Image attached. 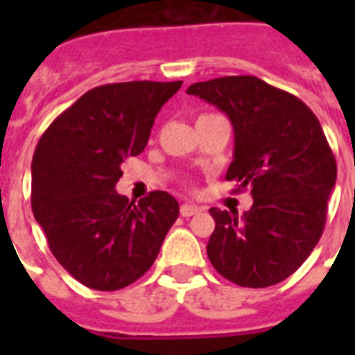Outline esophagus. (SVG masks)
<instances>
[{
	"label": "esophagus",
	"instance_id": "34e87169",
	"mask_svg": "<svg viewBox=\"0 0 355 355\" xmlns=\"http://www.w3.org/2000/svg\"><path fill=\"white\" fill-rule=\"evenodd\" d=\"M199 211H200L199 206L190 205V202H184V205L181 206V215H183V216H192V215H196V213H199Z\"/></svg>",
	"mask_w": 355,
	"mask_h": 355
}]
</instances>
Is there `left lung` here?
<instances>
[{"label":"left lung","mask_w":355,"mask_h":355,"mask_svg":"<svg viewBox=\"0 0 355 355\" xmlns=\"http://www.w3.org/2000/svg\"><path fill=\"white\" fill-rule=\"evenodd\" d=\"M187 94L222 110L233 124L234 153L225 180L250 188L252 206L211 208L208 258L231 283L266 288L290 277L324 233L336 159L318 119L299 97L256 76H225Z\"/></svg>","instance_id":"left-lung-1"}]
</instances>
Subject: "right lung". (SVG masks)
I'll list each match as a JSON object with an SVG mask.
<instances>
[{
    "mask_svg": "<svg viewBox=\"0 0 355 355\" xmlns=\"http://www.w3.org/2000/svg\"><path fill=\"white\" fill-rule=\"evenodd\" d=\"M181 81L96 87L51 122L31 159V209L56 261L85 286H130L155 263L180 215L156 190L139 205L115 184L126 156L147 146L155 117Z\"/></svg>",
    "mask_w": 355,
    "mask_h": 355,
    "instance_id": "add662e5",
    "label": "right lung"
}]
</instances>
